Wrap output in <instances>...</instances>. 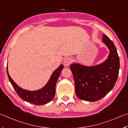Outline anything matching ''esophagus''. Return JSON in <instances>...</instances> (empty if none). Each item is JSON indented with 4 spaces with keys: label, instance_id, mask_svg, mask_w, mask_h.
I'll list each match as a JSON object with an SVG mask.
<instances>
[{
    "label": "esophagus",
    "instance_id": "obj_1",
    "mask_svg": "<svg viewBox=\"0 0 128 128\" xmlns=\"http://www.w3.org/2000/svg\"><path fill=\"white\" fill-rule=\"evenodd\" d=\"M72 62V58L71 57H68L64 58V63H63V64H64V65L65 67H68Z\"/></svg>",
    "mask_w": 128,
    "mask_h": 128
}]
</instances>
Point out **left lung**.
I'll return each instance as SVG.
<instances>
[{
	"label": "left lung",
	"mask_w": 128,
	"mask_h": 128,
	"mask_svg": "<svg viewBox=\"0 0 128 128\" xmlns=\"http://www.w3.org/2000/svg\"><path fill=\"white\" fill-rule=\"evenodd\" d=\"M102 42L108 48V57L104 62L93 66L74 63L70 68L73 74L77 97L82 100L95 102L110 92L117 81L120 60L114 42L103 35Z\"/></svg>",
	"instance_id": "8db88e82"
}]
</instances>
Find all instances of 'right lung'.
<instances>
[{"label": "right lung", "mask_w": 128, "mask_h": 128, "mask_svg": "<svg viewBox=\"0 0 128 128\" xmlns=\"http://www.w3.org/2000/svg\"><path fill=\"white\" fill-rule=\"evenodd\" d=\"M63 68L64 66L63 64H60L59 68L52 73L50 79L46 86L39 90L34 91L22 89L14 82L9 74L8 66H6V72L11 84L21 99L33 104L43 105L50 102L54 97L56 83Z\"/></svg>", "instance_id": "1"}]
</instances>
